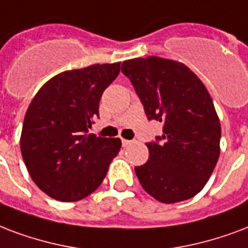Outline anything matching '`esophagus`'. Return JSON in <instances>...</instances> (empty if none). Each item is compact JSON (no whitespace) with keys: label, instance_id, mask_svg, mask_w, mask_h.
<instances>
[{"label":"esophagus","instance_id":"esophagus-1","mask_svg":"<svg viewBox=\"0 0 248 248\" xmlns=\"http://www.w3.org/2000/svg\"><path fill=\"white\" fill-rule=\"evenodd\" d=\"M132 143V140H127V139H122V145L124 147H127V145H130Z\"/></svg>","mask_w":248,"mask_h":248}]
</instances>
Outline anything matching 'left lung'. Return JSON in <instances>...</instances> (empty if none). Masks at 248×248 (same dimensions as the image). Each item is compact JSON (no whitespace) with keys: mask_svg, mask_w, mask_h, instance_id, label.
<instances>
[{"mask_svg":"<svg viewBox=\"0 0 248 248\" xmlns=\"http://www.w3.org/2000/svg\"><path fill=\"white\" fill-rule=\"evenodd\" d=\"M149 121L162 122V135L145 143L149 157L135 166L141 187L161 203L195 196L220 156L221 126L215 105L195 74L160 57L122 63Z\"/></svg>","mask_w":248,"mask_h":248,"instance_id":"8db88e82","label":"left lung"}]
</instances>
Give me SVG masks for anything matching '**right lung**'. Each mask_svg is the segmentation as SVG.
Segmentation results:
<instances>
[{
  "mask_svg": "<svg viewBox=\"0 0 248 248\" xmlns=\"http://www.w3.org/2000/svg\"><path fill=\"white\" fill-rule=\"evenodd\" d=\"M121 63L92 65L53 77L28 107L20 151L32 181L60 202H77L101 185L121 148L118 138L87 134L101 94Z\"/></svg>",
  "mask_w": 248,
  "mask_h": 248,
  "instance_id": "add662e5",
  "label": "right lung"
}]
</instances>
